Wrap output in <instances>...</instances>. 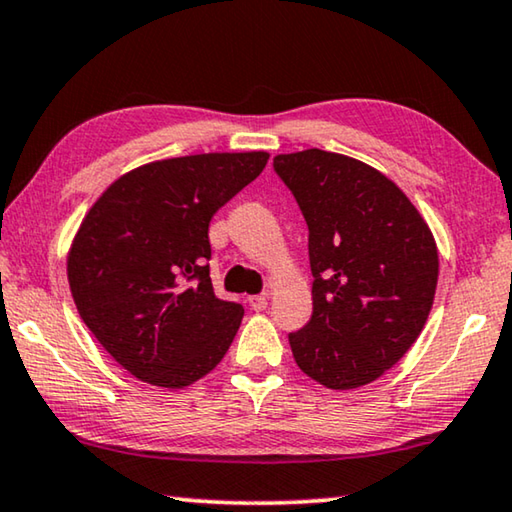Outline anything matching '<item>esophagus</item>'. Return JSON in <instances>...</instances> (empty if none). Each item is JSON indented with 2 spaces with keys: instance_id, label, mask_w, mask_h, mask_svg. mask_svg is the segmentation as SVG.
Returning a JSON list of instances; mask_svg holds the SVG:
<instances>
[{
  "instance_id": "1",
  "label": "esophagus",
  "mask_w": 512,
  "mask_h": 512,
  "mask_svg": "<svg viewBox=\"0 0 512 512\" xmlns=\"http://www.w3.org/2000/svg\"><path fill=\"white\" fill-rule=\"evenodd\" d=\"M248 305H250V310L262 312V310H266V305H269V296H266V294L250 296V298H248Z\"/></svg>"
}]
</instances>
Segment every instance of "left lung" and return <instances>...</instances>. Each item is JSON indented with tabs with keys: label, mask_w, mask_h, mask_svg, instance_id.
<instances>
[{
	"label": "left lung",
	"mask_w": 512,
	"mask_h": 512,
	"mask_svg": "<svg viewBox=\"0 0 512 512\" xmlns=\"http://www.w3.org/2000/svg\"><path fill=\"white\" fill-rule=\"evenodd\" d=\"M275 175L310 230L312 316L289 332L294 360L330 389L367 385L417 342L437 287L435 239L376 168L326 150L278 154Z\"/></svg>",
	"instance_id": "left-lung-1"
}]
</instances>
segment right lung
I'll return each instance as SVG.
<instances>
[{"instance_id": "add662e5", "label": "right lung", "mask_w": 512, "mask_h": 512, "mask_svg": "<svg viewBox=\"0 0 512 512\" xmlns=\"http://www.w3.org/2000/svg\"><path fill=\"white\" fill-rule=\"evenodd\" d=\"M266 152L154 161L113 182L68 257L79 316L132 376L186 387L230 348L243 307L214 294L209 221L262 173Z\"/></svg>"}]
</instances>
